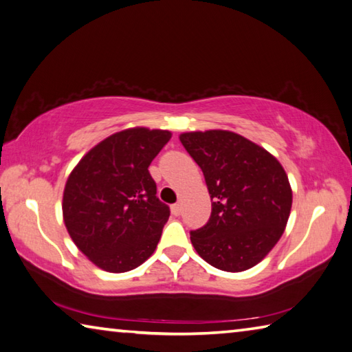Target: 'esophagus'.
Here are the masks:
<instances>
[{
  "label": "esophagus",
  "mask_w": 352,
  "mask_h": 352,
  "mask_svg": "<svg viewBox=\"0 0 352 352\" xmlns=\"http://www.w3.org/2000/svg\"><path fill=\"white\" fill-rule=\"evenodd\" d=\"M170 210H172V214H174V215H180L182 206L178 203H175V204H172V206H170Z\"/></svg>",
  "instance_id": "1"
}]
</instances>
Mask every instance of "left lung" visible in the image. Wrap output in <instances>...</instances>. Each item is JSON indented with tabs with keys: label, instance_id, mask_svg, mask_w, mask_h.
<instances>
[{
	"label": "left lung",
	"instance_id": "left-lung-1",
	"mask_svg": "<svg viewBox=\"0 0 352 352\" xmlns=\"http://www.w3.org/2000/svg\"><path fill=\"white\" fill-rule=\"evenodd\" d=\"M180 142L203 170L212 201L206 225L190 231L195 251L221 271L255 266L289 219L292 190L282 164L234 132H188Z\"/></svg>",
	"mask_w": 352,
	"mask_h": 352
}]
</instances>
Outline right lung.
<instances>
[{"instance_id": "right-lung-1", "label": "right lung", "mask_w": 352, "mask_h": 352, "mask_svg": "<svg viewBox=\"0 0 352 352\" xmlns=\"http://www.w3.org/2000/svg\"><path fill=\"white\" fill-rule=\"evenodd\" d=\"M170 140L146 127L113 133L81 158L63 195L67 232L92 263L126 272L148 260L170 215L149 164Z\"/></svg>"}]
</instances>
